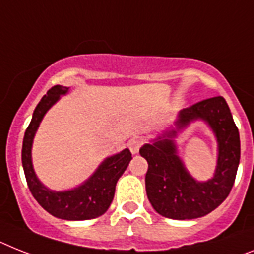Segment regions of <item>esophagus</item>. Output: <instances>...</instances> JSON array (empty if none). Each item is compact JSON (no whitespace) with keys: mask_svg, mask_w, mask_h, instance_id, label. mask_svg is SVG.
<instances>
[{"mask_svg":"<svg viewBox=\"0 0 254 254\" xmlns=\"http://www.w3.org/2000/svg\"><path fill=\"white\" fill-rule=\"evenodd\" d=\"M142 144H143V140L137 137V138H133V139L129 140L127 147H129V150L131 151V153H137L138 151H139V148Z\"/></svg>","mask_w":254,"mask_h":254,"instance_id":"1","label":"esophagus"}]
</instances>
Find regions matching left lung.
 Masks as SVG:
<instances>
[{"label":"left lung","mask_w":254,"mask_h":254,"mask_svg":"<svg viewBox=\"0 0 254 254\" xmlns=\"http://www.w3.org/2000/svg\"><path fill=\"white\" fill-rule=\"evenodd\" d=\"M201 118L212 127L219 142V159L215 176L206 183L190 177L176 155L173 138L191 121ZM139 153L148 163L146 192L159 214L172 219L203 217L229 196L240 161V138L230 108L223 97H213L183 108L176 129L144 144Z\"/></svg>","instance_id":"obj_1"}]
</instances>
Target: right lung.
I'll use <instances>...</instances> for the list:
<instances>
[{
	"mask_svg": "<svg viewBox=\"0 0 254 254\" xmlns=\"http://www.w3.org/2000/svg\"><path fill=\"white\" fill-rule=\"evenodd\" d=\"M67 91L68 87L55 85L37 104L23 139L22 163L25 180L32 195L46 212L57 218L85 221L97 218L107 212L114 200L117 181L130 163L131 153L127 148H125L120 153L107 157L98 167L94 174L76 189L68 191H51L46 189L38 181L33 170L31 153L32 143L45 114L58 101L61 95H64Z\"/></svg>",
	"mask_w": 254,
	"mask_h": 254,
	"instance_id": "add662e5",
	"label": "right lung"
}]
</instances>
